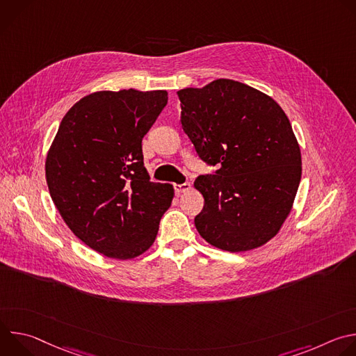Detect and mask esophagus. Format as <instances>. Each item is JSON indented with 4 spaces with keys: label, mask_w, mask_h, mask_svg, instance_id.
Here are the masks:
<instances>
[{
    "label": "esophagus",
    "mask_w": 356,
    "mask_h": 356,
    "mask_svg": "<svg viewBox=\"0 0 356 356\" xmlns=\"http://www.w3.org/2000/svg\"><path fill=\"white\" fill-rule=\"evenodd\" d=\"M173 188H175L176 193L180 194V193H184V191L190 190V188H191V183H188V181H184V183H181V184L175 183V184H173Z\"/></svg>",
    "instance_id": "obj_1"
}]
</instances>
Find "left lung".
Listing matches in <instances>:
<instances>
[{"mask_svg":"<svg viewBox=\"0 0 356 356\" xmlns=\"http://www.w3.org/2000/svg\"><path fill=\"white\" fill-rule=\"evenodd\" d=\"M177 95L180 124L198 158L218 168L194 181L204 197L197 231L229 252L264 245L287 218L301 179L289 118L273 98L229 79Z\"/></svg>","mask_w":356,"mask_h":356,"instance_id":"1","label":"left lung"}]
</instances>
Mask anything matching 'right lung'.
<instances>
[{
  "label": "right lung",
  "instance_id": "add662e5",
  "mask_svg": "<svg viewBox=\"0 0 356 356\" xmlns=\"http://www.w3.org/2000/svg\"><path fill=\"white\" fill-rule=\"evenodd\" d=\"M168 104L165 90L98 91L63 117L46 181L73 234L106 257L131 259L154 243L173 187L154 183L142 138Z\"/></svg>",
  "mask_w": 356,
  "mask_h": 356
}]
</instances>
